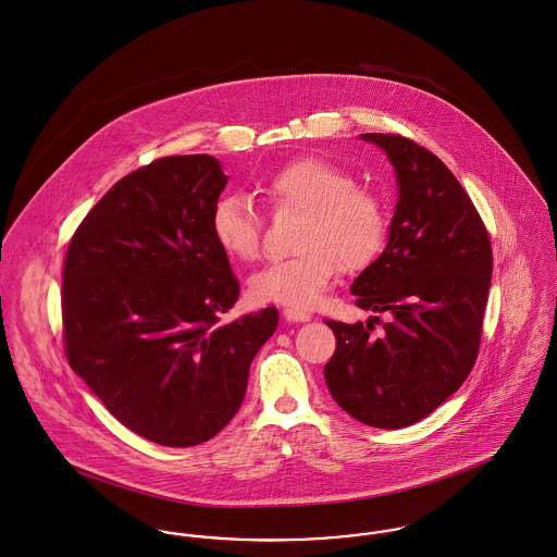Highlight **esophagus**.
Instances as JSON below:
<instances>
[{
    "label": "esophagus",
    "mask_w": 557,
    "mask_h": 557,
    "mask_svg": "<svg viewBox=\"0 0 557 557\" xmlns=\"http://www.w3.org/2000/svg\"><path fill=\"white\" fill-rule=\"evenodd\" d=\"M284 318H286L288 322H309V320H311V313H307V311H302V309H297V307H286V309H284Z\"/></svg>",
    "instance_id": "esophagus-1"
}]
</instances>
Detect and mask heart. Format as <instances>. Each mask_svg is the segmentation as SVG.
<instances>
[{"instance_id": "obj_1", "label": "heart", "mask_w": 557, "mask_h": 557, "mask_svg": "<svg viewBox=\"0 0 557 557\" xmlns=\"http://www.w3.org/2000/svg\"><path fill=\"white\" fill-rule=\"evenodd\" d=\"M342 165L305 157L269 175L262 184L275 210L305 214L295 250L299 255L267 264L250 280L260 302L313 307L331 288L339 267L364 269L384 248L387 212L380 195L356 186ZM212 231L222 250L239 260H257L262 224L255 203L239 193L224 195L212 212Z\"/></svg>"}]
</instances>
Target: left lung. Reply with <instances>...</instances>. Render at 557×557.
<instances>
[{
  "label": "left lung",
  "instance_id": "1",
  "mask_svg": "<svg viewBox=\"0 0 557 557\" xmlns=\"http://www.w3.org/2000/svg\"><path fill=\"white\" fill-rule=\"evenodd\" d=\"M392 163L398 201L387 244L351 284L356 305L389 313L373 322L329 320L337 349L324 367L335 403L373 429L430 416L471 373L492 282V246L471 197L445 163L416 141L362 133ZM377 322V318L373 315Z\"/></svg>",
  "mask_w": 557,
  "mask_h": 557
}]
</instances>
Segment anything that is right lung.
<instances>
[{"mask_svg":"<svg viewBox=\"0 0 557 557\" xmlns=\"http://www.w3.org/2000/svg\"><path fill=\"white\" fill-rule=\"evenodd\" d=\"M226 182L210 154L159 159L103 195L65 255L70 367L121 424L165 447L206 443L235 418L280 320L267 307L218 324L239 297L212 231Z\"/></svg>","mask_w":557,"mask_h":557,"instance_id":"right-lung-1","label":"right lung"}]
</instances>
